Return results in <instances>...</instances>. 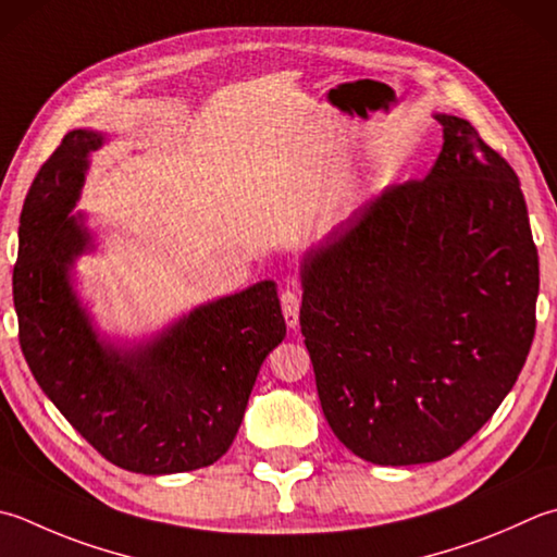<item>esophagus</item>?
<instances>
[{"label":"esophagus","mask_w":557,"mask_h":557,"mask_svg":"<svg viewBox=\"0 0 557 557\" xmlns=\"http://www.w3.org/2000/svg\"><path fill=\"white\" fill-rule=\"evenodd\" d=\"M281 308H283V318H286L288 327H296L298 324V314H300V296L296 290H283L281 293Z\"/></svg>","instance_id":"1"}]
</instances>
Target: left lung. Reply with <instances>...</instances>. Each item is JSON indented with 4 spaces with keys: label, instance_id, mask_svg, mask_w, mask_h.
<instances>
[{
    "label": "left lung",
    "instance_id": "left-lung-1",
    "mask_svg": "<svg viewBox=\"0 0 557 557\" xmlns=\"http://www.w3.org/2000/svg\"><path fill=\"white\" fill-rule=\"evenodd\" d=\"M424 180L385 188L300 267L324 419L375 466L434 463L495 414L536 332L539 249L509 162L458 115Z\"/></svg>",
    "mask_w": 557,
    "mask_h": 557
}]
</instances>
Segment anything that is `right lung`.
<instances>
[{"label": "right lung", "mask_w": 557, "mask_h": 557, "mask_svg": "<svg viewBox=\"0 0 557 557\" xmlns=\"http://www.w3.org/2000/svg\"><path fill=\"white\" fill-rule=\"evenodd\" d=\"M103 140L70 131L28 188L14 264L21 351L40 391L113 466L143 475L206 468L233 446L261 363L286 337L276 283L206 302L135 349L99 342L70 286L91 239L70 211Z\"/></svg>", "instance_id": "right-lung-1"}]
</instances>
